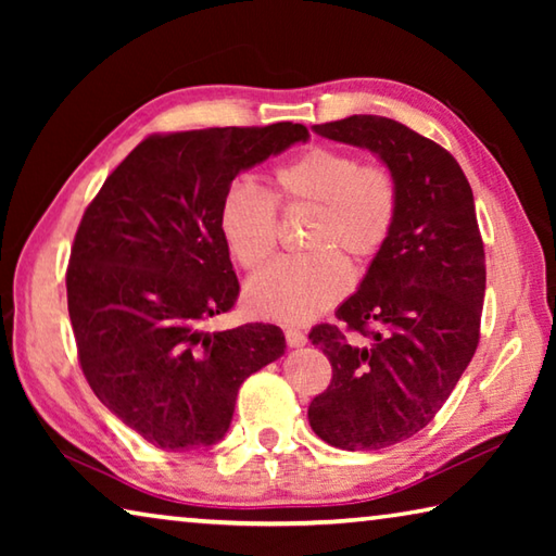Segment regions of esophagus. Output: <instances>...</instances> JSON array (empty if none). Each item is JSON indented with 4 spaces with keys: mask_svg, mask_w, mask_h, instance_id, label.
I'll return each instance as SVG.
<instances>
[{
    "mask_svg": "<svg viewBox=\"0 0 556 556\" xmlns=\"http://www.w3.org/2000/svg\"><path fill=\"white\" fill-rule=\"evenodd\" d=\"M285 338H287V345L289 348H301L306 345V333L299 331V328H287L285 331Z\"/></svg>",
    "mask_w": 556,
    "mask_h": 556,
    "instance_id": "34e87169",
    "label": "esophagus"
}]
</instances>
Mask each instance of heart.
I'll list each match as a JSON object with an SVG mask.
<instances>
[{
  "label": "heart",
  "mask_w": 556,
  "mask_h": 556,
  "mask_svg": "<svg viewBox=\"0 0 556 556\" xmlns=\"http://www.w3.org/2000/svg\"><path fill=\"white\" fill-rule=\"evenodd\" d=\"M277 208H314L306 255L275 262L252 281V314L281 324H304L331 308L351 287L343 257L365 265L380 255L400 213V188L388 166L361 164L351 152L312 147L271 174L265 193L252 184L225 191L218 225L230 255L257 271L275 255Z\"/></svg>",
  "instance_id": "b5f03b06"
}]
</instances>
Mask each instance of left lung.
Listing matches in <instances>:
<instances>
[{
    "mask_svg": "<svg viewBox=\"0 0 556 556\" xmlns=\"http://www.w3.org/2000/svg\"><path fill=\"white\" fill-rule=\"evenodd\" d=\"M312 129L368 149L400 188L388 244L338 306L343 328L308 333L333 368L308 425L336 448L378 451L434 419L478 348L485 252L473 191L444 147L402 122L353 115Z\"/></svg>",
    "mask_w": 556,
    "mask_h": 556,
    "instance_id": "left-lung-1",
    "label": "left lung"
}]
</instances>
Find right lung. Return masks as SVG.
<instances>
[{
  "instance_id": "right-lung-1",
  "label": "right lung",
  "mask_w": 556,
  "mask_h": 556,
  "mask_svg": "<svg viewBox=\"0 0 556 556\" xmlns=\"http://www.w3.org/2000/svg\"><path fill=\"white\" fill-rule=\"evenodd\" d=\"M306 139L291 122L152 135L83 213L65 275L80 368L96 397L156 448L220 441L240 384L285 355L279 326H205L240 294L218 225L225 191Z\"/></svg>"
}]
</instances>
